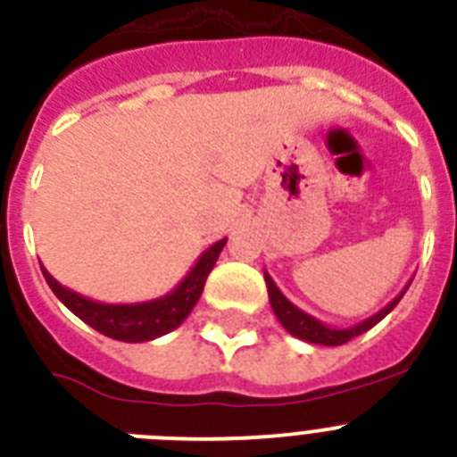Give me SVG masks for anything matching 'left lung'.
I'll use <instances>...</instances> for the list:
<instances>
[{"label":"left lung","mask_w":457,"mask_h":457,"mask_svg":"<svg viewBox=\"0 0 457 457\" xmlns=\"http://www.w3.org/2000/svg\"><path fill=\"white\" fill-rule=\"evenodd\" d=\"M265 284H268L270 304H272L274 316H277V320L284 325L286 332L293 334V337H297V338H302V341H306V343H316V345H343V343H348L350 338L369 332L370 327L378 325V322L382 320L386 313H391V311H394V306L401 302V297L405 295V290L410 288V284H407L405 288L401 290V295H395L394 300H391L385 309H379L375 316L366 318V320L357 322V325H353V327H343L341 329V327L325 325V322H320L318 318L309 316L306 311L297 309V306H295L293 302H290L288 297H286V295L277 288V284H274L272 277H270L268 272H265Z\"/></svg>","instance_id":"1"}]
</instances>
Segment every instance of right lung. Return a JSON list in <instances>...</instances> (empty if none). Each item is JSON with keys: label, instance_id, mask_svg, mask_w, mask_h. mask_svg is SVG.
<instances>
[{"label": "right lung", "instance_id": "obj_1", "mask_svg": "<svg viewBox=\"0 0 457 457\" xmlns=\"http://www.w3.org/2000/svg\"><path fill=\"white\" fill-rule=\"evenodd\" d=\"M224 245L226 237L215 242L212 247L205 249L196 258V263L189 270L187 277L171 293L162 295L157 300L137 302V304H104V302L88 300L84 295L59 284L43 265H40V270H43V277H46L52 293L79 320H84L93 329H98L104 337L116 338V341L144 343L164 337V334L173 332L176 327L183 325L185 318L192 313L194 304L199 302L201 293H204L205 278H208L210 270L215 268Z\"/></svg>", "mask_w": 457, "mask_h": 457}]
</instances>
